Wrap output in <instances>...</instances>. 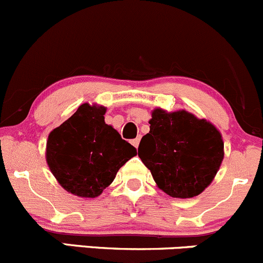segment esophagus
I'll return each mask as SVG.
<instances>
[{
  "label": "esophagus",
  "instance_id": "obj_1",
  "mask_svg": "<svg viewBox=\"0 0 263 263\" xmlns=\"http://www.w3.org/2000/svg\"><path fill=\"white\" fill-rule=\"evenodd\" d=\"M131 144L132 145H134V146L135 147H139V144H140V137H136V139H134V140H132V141H131Z\"/></svg>",
  "mask_w": 263,
  "mask_h": 263
}]
</instances>
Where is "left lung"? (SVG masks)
<instances>
[{
	"mask_svg": "<svg viewBox=\"0 0 263 263\" xmlns=\"http://www.w3.org/2000/svg\"><path fill=\"white\" fill-rule=\"evenodd\" d=\"M150 132L141 139L139 156L158 187L177 198L200 195L216 176L224 142L216 127L185 110L151 113Z\"/></svg>",
	"mask_w": 263,
	"mask_h": 263,
	"instance_id": "1",
	"label": "left lung"
}]
</instances>
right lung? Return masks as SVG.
Returning <instances> with one entry per match:
<instances>
[{
  "instance_id": "add662e5",
  "label": "right lung",
  "mask_w": 263,
  "mask_h": 263,
  "mask_svg": "<svg viewBox=\"0 0 263 263\" xmlns=\"http://www.w3.org/2000/svg\"><path fill=\"white\" fill-rule=\"evenodd\" d=\"M105 110L84 103L48 136L46 159L50 172L67 192L79 197H98L137 154L105 123Z\"/></svg>"
}]
</instances>
